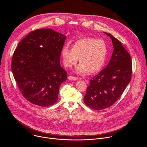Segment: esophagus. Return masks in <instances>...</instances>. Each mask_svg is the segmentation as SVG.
Listing matches in <instances>:
<instances>
[{"label":"esophagus","mask_w":147,"mask_h":147,"mask_svg":"<svg viewBox=\"0 0 147 147\" xmlns=\"http://www.w3.org/2000/svg\"><path fill=\"white\" fill-rule=\"evenodd\" d=\"M68 78H69L70 80H78V78H77V77H73V76H69Z\"/></svg>","instance_id":"esophagus-1"}]
</instances>
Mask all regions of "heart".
I'll return each instance as SVG.
<instances>
[{
  "label": "heart",
  "mask_w": 147,
  "mask_h": 147,
  "mask_svg": "<svg viewBox=\"0 0 147 147\" xmlns=\"http://www.w3.org/2000/svg\"><path fill=\"white\" fill-rule=\"evenodd\" d=\"M107 45L103 40L86 37L77 40L71 48L64 46L61 56L64 65L72 67L78 61L80 63L76 67V72L84 74L88 71L94 73L99 71L105 62L107 56Z\"/></svg>",
  "instance_id": "b5f03b06"
}]
</instances>
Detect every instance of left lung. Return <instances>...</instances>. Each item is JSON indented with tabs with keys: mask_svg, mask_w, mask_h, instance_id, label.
<instances>
[{
	"mask_svg": "<svg viewBox=\"0 0 147 147\" xmlns=\"http://www.w3.org/2000/svg\"><path fill=\"white\" fill-rule=\"evenodd\" d=\"M112 41L113 52L107 66L91 80L84 102L88 107L100 111L113 105L131 81L132 62L130 55L121 42L104 32Z\"/></svg>",
	"mask_w": 147,
	"mask_h": 147,
	"instance_id": "obj_1",
	"label": "left lung"
}]
</instances>
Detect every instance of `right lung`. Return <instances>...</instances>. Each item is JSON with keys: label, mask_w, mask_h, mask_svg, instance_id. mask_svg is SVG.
I'll return each mask as SVG.
<instances>
[{"label": "right lung", "mask_w": 147, "mask_h": 147, "mask_svg": "<svg viewBox=\"0 0 147 147\" xmlns=\"http://www.w3.org/2000/svg\"><path fill=\"white\" fill-rule=\"evenodd\" d=\"M66 38L51 29H38L21 40L14 51V78L23 96L36 105L49 107L58 100L60 85L67 77L60 63Z\"/></svg>", "instance_id": "right-lung-1"}]
</instances>
